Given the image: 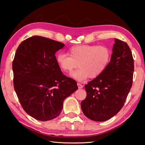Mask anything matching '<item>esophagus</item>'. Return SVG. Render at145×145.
I'll return each mask as SVG.
<instances>
[{
    "mask_svg": "<svg viewBox=\"0 0 145 145\" xmlns=\"http://www.w3.org/2000/svg\"><path fill=\"white\" fill-rule=\"evenodd\" d=\"M77 86L78 89H81V88H83V86L81 84H80V83H77Z\"/></svg>",
    "mask_w": 145,
    "mask_h": 145,
    "instance_id": "esophagus-1",
    "label": "esophagus"
}]
</instances>
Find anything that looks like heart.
Returning <instances> with one entry per match:
<instances>
[{
  "label": "heart",
  "instance_id": "heart-1",
  "mask_svg": "<svg viewBox=\"0 0 145 145\" xmlns=\"http://www.w3.org/2000/svg\"><path fill=\"white\" fill-rule=\"evenodd\" d=\"M68 56L59 53L56 60L61 70L71 73L78 67L79 69L71 74L78 81H83L88 77H98L106 69L111 59V50L105 45H76L68 50Z\"/></svg>",
  "mask_w": 145,
  "mask_h": 145
}]
</instances>
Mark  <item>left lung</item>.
<instances>
[{"instance_id":"1","label":"left lung","mask_w":145,"mask_h":145,"mask_svg":"<svg viewBox=\"0 0 145 145\" xmlns=\"http://www.w3.org/2000/svg\"><path fill=\"white\" fill-rule=\"evenodd\" d=\"M111 61L101 75L85 85L87 96L80 104L93 121L111 118L123 106L132 84L134 59L127 43L114 39Z\"/></svg>"}]
</instances>
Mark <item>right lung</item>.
<instances>
[{"label":"right lung","instance_id":"1","mask_svg":"<svg viewBox=\"0 0 145 145\" xmlns=\"http://www.w3.org/2000/svg\"><path fill=\"white\" fill-rule=\"evenodd\" d=\"M64 46L34 36L16 49L12 66L14 89L24 111L40 121L57 117L64 100L78 89L75 80L63 74L56 63V52Z\"/></svg>","mask_w":145,"mask_h":145}]
</instances>
